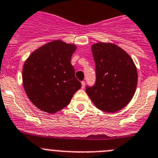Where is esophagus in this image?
Here are the masks:
<instances>
[{
  "mask_svg": "<svg viewBox=\"0 0 158 158\" xmlns=\"http://www.w3.org/2000/svg\"><path fill=\"white\" fill-rule=\"evenodd\" d=\"M81 83H82V88H84L85 87V81H82L81 82Z\"/></svg>",
  "mask_w": 158,
  "mask_h": 158,
  "instance_id": "obj_1",
  "label": "esophagus"
}]
</instances>
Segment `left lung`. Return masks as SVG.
<instances>
[{
    "instance_id": "obj_1",
    "label": "left lung",
    "mask_w": 158,
    "mask_h": 158,
    "mask_svg": "<svg viewBox=\"0 0 158 158\" xmlns=\"http://www.w3.org/2000/svg\"><path fill=\"white\" fill-rule=\"evenodd\" d=\"M95 63V83L86 91L97 108L116 112L125 107L135 93L138 72L134 61L123 49L114 44L91 47Z\"/></svg>"
}]
</instances>
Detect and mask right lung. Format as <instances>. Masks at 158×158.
I'll return each mask as SVG.
<instances>
[{"label":"right lung","instance_id":"right-lung-1","mask_svg":"<svg viewBox=\"0 0 158 158\" xmlns=\"http://www.w3.org/2000/svg\"><path fill=\"white\" fill-rule=\"evenodd\" d=\"M75 48L74 44L55 40L35 50L24 63V90L41 110L54 114L62 110L82 87L71 64Z\"/></svg>","mask_w":158,"mask_h":158}]
</instances>
